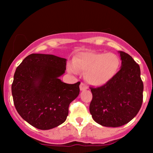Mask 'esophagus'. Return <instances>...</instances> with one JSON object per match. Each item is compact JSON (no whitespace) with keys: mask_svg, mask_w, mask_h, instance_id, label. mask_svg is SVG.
<instances>
[{"mask_svg":"<svg viewBox=\"0 0 153 153\" xmlns=\"http://www.w3.org/2000/svg\"><path fill=\"white\" fill-rule=\"evenodd\" d=\"M86 89H88V87L85 85V84L81 82L80 85V91H85V90H86Z\"/></svg>","mask_w":153,"mask_h":153,"instance_id":"obj_1","label":"esophagus"}]
</instances>
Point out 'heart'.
<instances>
[{
  "mask_svg": "<svg viewBox=\"0 0 153 153\" xmlns=\"http://www.w3.org/2000/svg\"><path fill=\"white\" fill-rule=\"evenodd\" d=\"M120 59L117 54L108 52H85L78 54L68 65L70 73H85L88 82L94 86H102L112 80L118 73Z\"/></svg>",
  "mask_w": 153,
  "mask_h": 153,
  "instance_id": "obj_1",
  "label": "heart"
}]
</instances>
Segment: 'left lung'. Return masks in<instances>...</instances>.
I'll return each mask as SVG.
<instances>
[{
  "label": "left lung",
  "instance_id": "left-lung-1",
  "mask_svg": "<svg viewBox=\"0 0 153 153\" xmlns=\"http://www.w3.org/2000/svg\"><path fill=\"white\" fill-rule=\"evenodd\" d=\"M122 65L116 76L106 85L91 88L93 94L91 114L103 127H118L129 122L141 108L143 82L140 68L129 54L119 51Z\"/></svg>",
  "mask_w": 153,
  "mask_h": 153
}]
</instances>
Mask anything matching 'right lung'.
I'll list each match as a JSON object with an SVG mask.
<instances>
[{
    "instance_id": "add662e5",
    "label": "right lung",
    "mask_w": 153,
    "mask_h": 153,
    "mask_svg": "<svg viewBox=\"0 0 153 153\" xmlns=\"http://www.w3.org/2000/svg\"><path fill=\"white\" fill-rule=\"evenodd\" d=\"M67 59L53 54H31L16 70L11 85L16 109L26 122L47 130L62 124L69 105L78 96L80 82H63Z\"/></svg>"
}]
</instances>
